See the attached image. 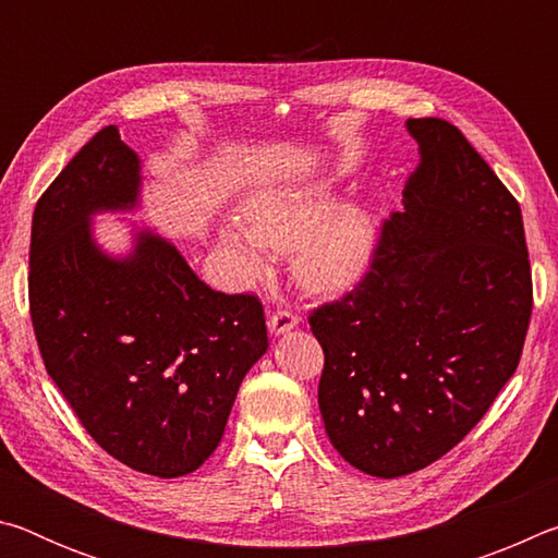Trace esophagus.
Instances as JSON below:
<instances>
[{"instance_id":"1","label":"esophagus","mask_w":558,"mask_h":558,"mask_svg":"<svg viewBox=\"0 0 558 558\" xmlns=\"http://www.w3.org/2000/svg\"><path fill=\"white\" fill-rule=\"evenodd\" d=\"M300 323V317L292 313V310H278V313H272L268 317V329L270 335H282V332H290L292 327H295Z\"/></svg>"}]
</instances>
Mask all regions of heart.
Here are the masks:
<instances>
[{
	"mask_svg": "<svg viewBox=\"0 0 558 558\" xmlns=\"http://www.w3.org/2000/svg\"><path fill=\"white\" fill-rule=\"evenodd\" d=\"M241 226H223L221 245L241 278L268 266V251L290 253L292 270L315 292L356 286L376 251V221L362 204L337 206L327 182L272 186L243 206Z\"/></svg>",
	"mask_w": 558,
	"mask_h": 558,
	"instance_id": "b5f03b06",
	"label": "heart"
}]
</instances>
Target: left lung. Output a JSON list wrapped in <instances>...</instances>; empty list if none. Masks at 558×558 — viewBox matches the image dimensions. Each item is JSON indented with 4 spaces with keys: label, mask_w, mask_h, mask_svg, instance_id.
I'll use <instances>...</instances> for the list:
<instances>
[{
    "label": "left lung",
    "mask_w": 558,
    "mask_h": 558,
    "mask_svg": "<svg viewBox=\"0 0 558 558\" xmlns=\"http://www.w3.org/2000/svg\"><path fill=\"white\" fill-rule=\"evenodd\" d=\"M403 211L342 300L313 310L319 411L349 465L401 477L446 456L502 391L532 317L522 209L450 122L411 118Z\"/></svg>",
    "instance_id": "1"
}]
</instances>
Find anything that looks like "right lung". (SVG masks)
Masks as SVG:
<instances>
[{
	"instance_id": "right-lung-1",
	"label": "right lung",
	"mask_w": 558,
	"mask_h": 558,
	"mask_svg": "<svg viewBox=\"0 0 558 558\" xmlns=\"http://www.w3.org/2000/svg\"><path fill=\"white\" fill-rule=\"evenodd\" d=\"M140 157L116 125L81 147L32 221L29 310L46 372L98 446L137 472L182 477L221 442L243 376L268 349L256 295L216 292L143 229L128 256L93 239L132 211Z\"/></svg>"
}]
</instances>
